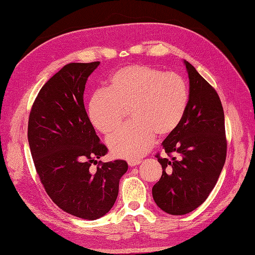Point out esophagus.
<instances>
[{
	"label": "esophagus",
	"instance_id": "obj_1",
	"mask_svg": "<svg viewBox=\"0 0 255 255\" xmlns=\"http://www.w3.org/2000/svg\"><path fill=\"white\" fill-rule=\"evenodd\" d=\"M140 160H136V159H134V160H129L128 163V165L129 166H135V165H138V164H140Z\"/></svg>",
	"mask_w": 255,
	"mask_h": 255
}]
</instances>
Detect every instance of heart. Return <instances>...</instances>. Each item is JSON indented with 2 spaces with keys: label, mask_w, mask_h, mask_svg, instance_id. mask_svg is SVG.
<instances>
[{
  "label": "heart",
  "mask_w": 255,
  "mask_h": 255,
  "mask_svg": "<svg viewBox=\"0 0 255 255\" xmlns=\"http://www.w3.org/2000/svg\"><path fill=\"white\" fill-rule=\"evenodd\" d=\"M108 90L93 94L87 112L93 126L108 135L121 125L128 110L133 122L107 140L112 154L126 159L143 156L156 133L166 135L176 128L189 100L188 85L180 75L146 64L118 69L111 76Z\"/></svg>",
  "instance_id": "heart-1"
}]
</instances>
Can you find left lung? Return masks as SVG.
I'll return each instance as SVG.
<instances>
[{"label":"left lung","mask_w":255,"mask_h":255,"mask_svg":"<svg viewBox=\"0 0 255 255\" xmlns=\"http://www.w3.org/2000/svg\"><path fill=\"white\" fill-rule=\"evenodd\" d=\"M190 90L186 113L162 142L171 158L156 157L162 175L152 189L156 205L171 215H183L208 198L224 168L227 154L225 115L216 91L183 60Z\"/></svg>","instance_id":"obj_1"}]
</instances>
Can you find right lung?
<instances>
[{"label":"right lung","mask_w":255,"mask_h":255,"mask_svg":"<svg viewBox=\"0 0 255 255\" xmlns=\"http://www.w3.org/2000/svg\"><path fill=\"white\" fill-rule=\"evenodd\" d=\"M100 62L69 63L43 85L31 108L28 143L40 180L51 200L74 216L95 221L118 196L125 160L92 163L108 153L87 116L83 94Z\"/></svg>","instance_id":"right-lung-1"}]
</instances>
